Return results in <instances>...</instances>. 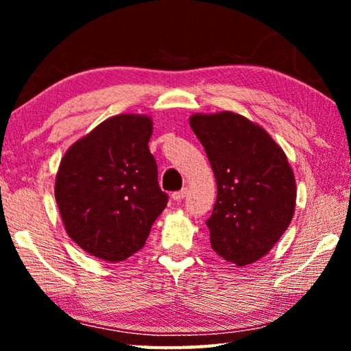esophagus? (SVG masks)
<instances>
[{
	"label": "esophagus",
	"mask_w": 351,
	"mask_h": 351,
	"mask_svg": "<svg viewBox=\"0 0 351 351\" xmlns=\"http://www.w3.org/2000/svg\"><path fill=\"white\" fill-rule=\"evenodd\" d=\"M186 195H187V189H181L180 192H173V193H171V198H173L175 201H182L184 197H186Z\"/></svg>",
	"instance_id": "esophagus-1"
}]
</instances>
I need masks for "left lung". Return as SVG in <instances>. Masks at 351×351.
Segmentation results:
<instances>
[{
	"label": "left lung",
	"instance_id": "8db88e82",
	"mask_svg": "<svg viewBox=\"0 0 351 351\" xmlns=\"http://www.w3.org/2000/svg\"><path fill=\"white\" fill-rule=\"evenodd\" d=\"M190 127L217 181L206 224L219 257L241 268L265 257L295 210V178L282 147L266 130L232 111L195 112Z\"/></svg>",
	"mask_w": 351,
	"mask_h": 351
}]
</instances>
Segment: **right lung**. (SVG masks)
<instances>
[{
	"label": "right lung",
	"mask_w": 351,
	"mask_h": 351,
	"mask_svg": "<svg viewBox=\"0 0 351 351\" xmlns=\"http://www.w3.org/2000/svg\"><path fill=\"white\" fill-rule=\"evenodd\" d=\"M153 119L117 114L82 136L63 154L56 201L69 239L104 261H123L144 247L167 206L148 150Z\"/></svg>",
	"instance_id": "1"
}]
</instances>
